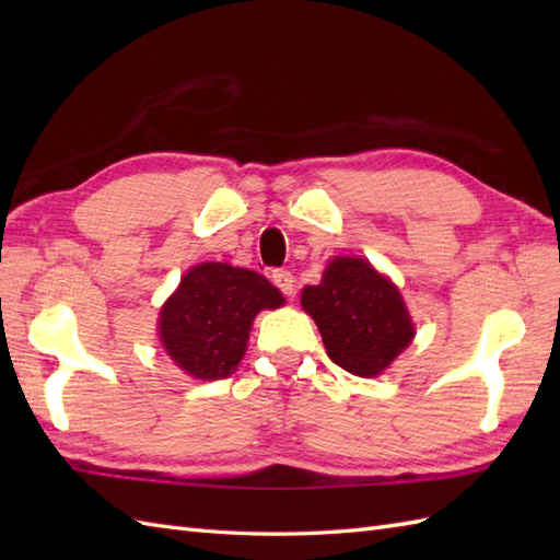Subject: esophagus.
Here are the masks:
<instances>
[{
    "instance_id": "34e87169",
    "label": "esophagus",
    "mask_w": 560,
    "mask_h": 560,
    "mask_svg": "<svg viewBox=\"0 0 560 560\" xmlns=\"http://www.w3.org/2000/svg\"><path fill=\"white\" fill-rule=\"evenodd\" d=\"M273 287H277L283 295H295V279L289 269H277L271 273Z\"/></svg>"
}]
</instances>
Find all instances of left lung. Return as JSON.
Returning <instances> with one entry per match:
<instances>
[{
	"instance_id": "left-lung-1",
	"label": "left lung",
	"mask_w": 560,
	"mask_h": 560,
	"mask_svg": "<svg viewBox=\"0 0 560 560\" xmlns=\"http://www.w3.org/2000/svg\"><path fill=\"white\" fill-rule=\"evenodd\" d=\"M327 355L343 371L375 377L409 347L413 323L399 289L361 257H335L317 287L301 293Z\"/></svg>"
}]
</instances>
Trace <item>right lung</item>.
<instances>
[{"instance_id":"right-lung-1","label":"right lung","mask_w":560,"mask_h":560,"mask_svg":"<svg viewBox=\"0 0 560 560\" xmlns=\"http://www.w3.org/2000/svg\"><path fill=\"white\" fill-rule=\"evenodd\" d=\"M283 305L279 289L257 271L201 261L159 313V337L177 368L197 380L229 377L247 349L259 311Z\"/></svg>"}]
</instances>
